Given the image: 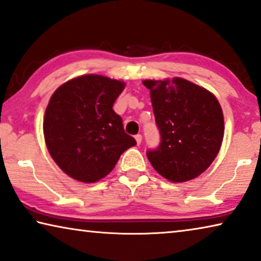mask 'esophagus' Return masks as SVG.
<instances>
[{
    "instance_id": "obj_1",
    "label": "esophagus",
    "mask_w": 261,
    "mask_h": 261,
    "mask_svg": "<svg viewBox=\"0 0 261 261\" xmlns=\"http://www.w3.org/2000/svg\"><path fill=\"white\" fill-rule=\"evenodd\" d=\"M135 139H136V142H137V144L139 145L140 143H142V139H143V137H142V135H137L135 137Z\"/></svg>"
}]
</instances>
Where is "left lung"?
I'll list each match as a JSON object with an SVG mask.
<instances>
[{
  "instance_id": "8db88e82",
  "label": "left lung",
  "mask_w": 261,
  "mask_h": 261,
  "mask_svg": "<svg viewBox=\"0 0 261 261\" xmlns=\"http://www.w3.org/2000/svg\"><path fill=\"white\" fill-rule=\"evenodd\" d=\"M150 89L160 146L147 158L174 184L201 175L216 158L224 136V117L216 96L182 77L144 80Z\"/></svg>"
}]
</instances>
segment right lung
<instances>
[{
    "instance_id": "1",
    "label": "right lung",
    "mask_w": 261,
    "mask_h": 261,
    "mask_svg": "<svg viewBox=\"0 0 261 261\" xmlns=\"http://www.w3.org/2000/svg\"><path fill=\"white\" fill-rule=\"evenodd\" d=\"M125 82L85 74L61 85L45 110V144L72 179L94 184L113 171L124 151L136 145L113 109Z\"/></svg>"
}]
</instances>
